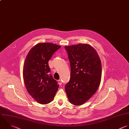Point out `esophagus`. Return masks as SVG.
<instances>
[{
    "label": "esophagus",
    "mask_w": 129,
    "mask_h": 129,
    "mask_svg": "<svg viewBox=\"0 0 129 129\" xmlns=\"http://www.w3.org/2000/svg\"><path fill=\"white\" fill-rule=\"evenodd\" d=\"M57 82H58V84H59V85H61V84H62L61 80H58V81H57Z\"/></svg>",
    "instance_id": "esophagus-1"
}]
</instances>
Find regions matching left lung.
<instances>
[{
    "instance_id": "left-lung-1",
    "label": "left lung",
    "mask_w": 129,
    "mask_h": 129,
    "mask_svg": "<svg viewBox=\"0 0 129 129\" xmlns=\"http://www.w3.org/2000/svg\"><path fill=\"white\" fill-rule=\"evenodd\" d=\"M71 66V79L65 91L70 103L81 105L96 92L101 79V62L96 50L88 44L64 46Z\"/></svg>"
}]
</instances>
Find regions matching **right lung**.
I'll return each instance as SVG.
<instances>
[{
  "label": "right lung",
  "instance_id": "obj_1",
  "mask_svg": "<svg viewBox=\"0 0 129 129\" xmlns=\"http://www.w3.org/2000/svg\"><path fill=\"white\" fill-rule=\"evenodd\" d=\"M61 46L46 42L33 46L28 53L23 66V79L27 91L41 104L51 102L59 85L51 74L48 61Z\"/></svg>",
  "mask_w": 129,
  "mask_h": 129
}]
</instances>
